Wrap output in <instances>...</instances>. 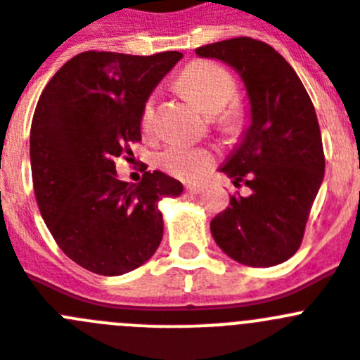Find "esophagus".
Wrapping results in <instances>:
<instances>
[{
  "instance_id": "esophagus-1",
  "label": "esophagus",
  "mask_w": 360,
  "mask_h": 360,
  "mask_svg": "<svg viewBox=\"0 0 360 360\" xmlns=\"http://www.w3.org/2000/svg\"><path fill=\"white\" fill-rule=\"evenodd\" d=\"M186 192H190V193H199L200 190H202V186H200V184H186Z\"/></svg>"
}]
</instances>
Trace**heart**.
I'll return each mask as SVG.
<instances>
[{
	"mask_svg": "<svg viewBox=\"0 0 360 360\" xmlns=\"http://www.w3.org/2000/svg\"><path fill=\"white\" fill-rule=\"evenodd\" d=\"M177 86L204 112L215 115V124L224 131H236L244 124V105L236 98V82L226 68L210 60H193L181 71ZM154 98H147L141 109V125L150 127ZM160 165L168 174L184 181H195L210 172L213 154L208 148L174 143L160 154Z\"/></svg>",
	"mask_w": 360,
	"mask_h": 360,
	"instance_id": "b5f03b06",
	"label": "heart"
}]
</instances>
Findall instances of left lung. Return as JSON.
I'll use <instances>...</instances> for the list:
<instances>
[{"mask_svg": "<svg viewBox=\"0 0 360 360\" xmlns=\"http://www.w3.org/2000/svg\"><path fill=\"white\" fill-rule=\"evenodd\" d=\"M195 53L238 71L251 103V125L220 167L235 186L251 188V195H233L212 220V235L233 260L251 267L278 265L300 249L325 176L312 100L292 66L257 39H228Z\"/></svg>", "mask_w": 360, "mask_h": 360, "instance_id": "obj_1", "label": "left lung"}]
</instances>
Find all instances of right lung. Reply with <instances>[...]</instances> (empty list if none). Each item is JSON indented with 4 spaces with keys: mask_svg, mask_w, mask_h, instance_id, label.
Segmentation results:
<instances>
[{
    "mask_svg": "<svg viewBox=\"0 0 360 360\" xmlns=\"http://www.w3.org/2000/svg\"><path fill=\"white\" fill-rule=\"evenodd\" d=\"M181 57L84 51L39 96L30 129L35 199L57 245L91 273L120 276L143 265L163 238L158 202L183 193L160 170L129 184L115 167V158L132 156L143 103Z\"/></svg>",
    "mask_w": 360,
    "mask_h": 360,
    "instance_id": "right-lung-1",
    "label": "right lung"
}]
</instances>
